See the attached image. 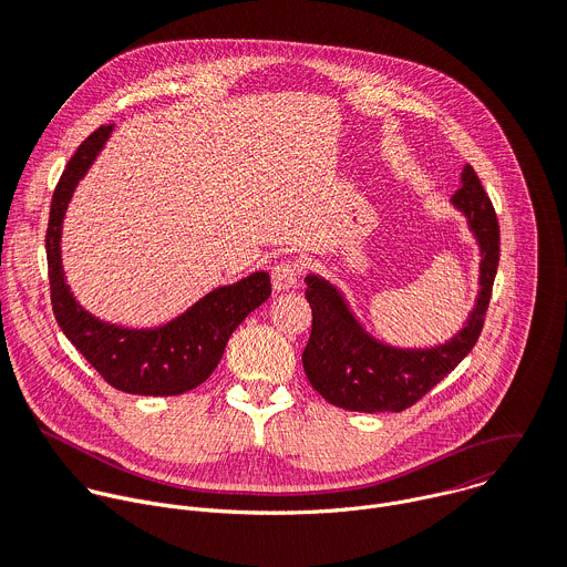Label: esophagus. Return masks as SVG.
I'll return each mask as SVG.
<instances>
[{
  "label": "esophagus",
  "mask_w": 567,
  "mask_h": 567,
  "mask_svg": "<svg viewBox=\"0 0 567 567\" xmlns=\"http://www.w3.org/2000/svg\"><path fill=\"white\" fill-rule=\"evenodd\" d=\"M300 267L293 260H282L271 269V285L276 291H287L298 285Z\"/></svg>",
  "instance_id": "34e87169"
}]
</instances>
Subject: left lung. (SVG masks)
Wrapping results in <instances>:
<instances>
[{
	"label": "left lung",
	"instance_id": "8db88e82",
	"mask_svg": "<svg viewBox=\"0 0 567 567\" xmlns=\"http://www.w3.org/2000/svg\"><path fill=\"white\" fill-rule=\"evenodd\" d=\"M451 204L466 217L480 247V291L464 328L446 343L435 348L388 346L361 326L330 280L316 274L305 278L311 334L302 352V368L313 390L334 406L359 413L406 411L473 350L498 271L501 228L492 199L468 164Z\"/></svg>",
	"mask_w": 567,
	"mask_h": 567
}]
</instances>
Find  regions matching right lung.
I'll use <instances>...</instances> for the list:
<instances>
[{
	"label": "right lung",
	"instance_id": "obj_1",
	"mask_svg": "<svg viewBox=\"0 0 567 567\" xmlns=\"http://www.w3.org/2000/svg\"><path fill=\"white\" fill-rule=\"evenodd\" d=\"M112 130L114 125H101L78 145L53 190L47 226L53 313L64 337L116 390L147 396L182 394L210 377L235 328L271 296V280L267 271H256L217 287L166 326L150 330L114 326L80 305L62 269V219L78 182L87 175Z\"/></svg>",
	"mask_w": 567,
	"mask_h": 567
}]
</instances>
